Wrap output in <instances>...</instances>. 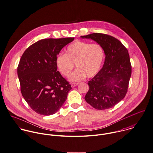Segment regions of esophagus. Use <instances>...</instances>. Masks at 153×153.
I'll return each mask as SVG.
<instances>
[{
	"instance_id": "obj_1",
	"label": "esophagus",
	"mask_w": 153,
	"mask_h": 153,
	"mask_svg": "<svg viewBox=\"0 0 153 153\" xmlns=\"http://www.w3.org/2000/svg\"><path fill=\"white\" fill-rule=\"evenodd\" d=\"M78 83H71V87H74L75 86H76L77 85H78Z\"/></svg>"
}]
</instances>
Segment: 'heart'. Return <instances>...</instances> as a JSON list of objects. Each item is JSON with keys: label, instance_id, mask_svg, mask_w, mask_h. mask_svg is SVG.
<instances>
[{"label": "heart", "instance_id": "obj_1", "mask_svg": "<svg viewBox=\"0 0 153 153\" xmlns=\"http://www.w3.org/2000/svg\"><path fill=\"white\" fill-rule=\"evenodd\" d=\"M104 51L98 43L90 44L76 41L69 45L66 53H60L56 59V64L60 73L70 76L76 64L77 69L70 77L71 82L81 80L87 76H94L100 70L104 59Z\"/></svg>", "mask_w": 153, "mask_h": 153}]
</instances>
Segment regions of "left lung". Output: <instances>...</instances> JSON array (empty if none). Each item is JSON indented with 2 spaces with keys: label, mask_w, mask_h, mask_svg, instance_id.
Wrapping results in <instances>:
<instances>
[{
  "label": "left lung",
  "mask_w": 153,
  "mask_h": 153,
  "mask_svg": "<svg viewBox=\"0 0 153 153\" xmlns=\"http://www.w3.org/2000/svg\"><path fill=\"white\" fill-rule=\"evenodd\" d=\"M100 45L105 55L104 65L88 82L89 90L85 100L97 110H105L116 105L127 92L131 74V65L127 49L116 38L94 33L81 36Z\"/></svg>",
  "instance_id": "left-lung-1"
}]
</instances>
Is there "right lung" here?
<instances>
[{"label":"right lung","mask_w":153,"mask_h":153,"mask_svg":"<svg viewBox=\"0 0 153 153\" xmlns=\"http://www.w3.org/2000/svg\"><path fill=\"white\" fill-rule=\"evenodd\" d=\"M74 37L45 39L30 46L17 67L22 94L30 108L39 114L56 113L66 100L71 85L62 77L56 59Z\"/></svg>","instance_id":"right-lung-1"}]
</instances>
